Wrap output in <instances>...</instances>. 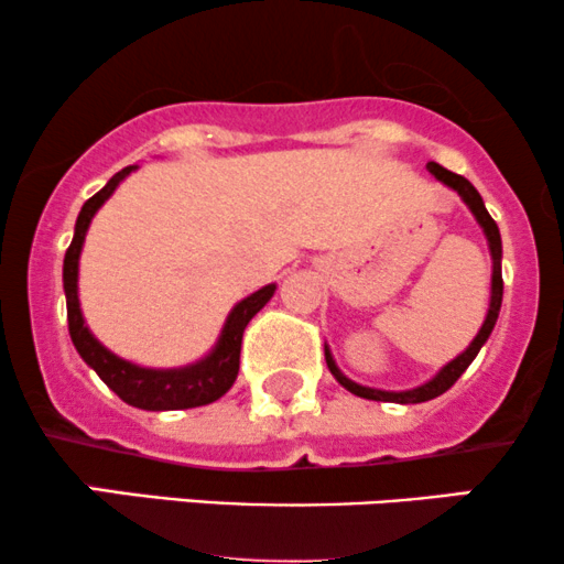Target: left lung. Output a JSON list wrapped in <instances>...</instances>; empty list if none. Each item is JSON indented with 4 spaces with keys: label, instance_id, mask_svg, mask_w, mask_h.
<instances>
[{
    "label": "left lung",
    "instance_id": "left-lung-1",
    "mask_svg": "<svg viewBox=\"0 0 564 564\" xmlns=\"http://www.w3.org/2000/svg\"><path fill=\"white\" fill-rule=\"evenodd\" d=\"M427 171L438 178L441 184H446L448 189H454L456 195L462 197V203L467 205L469 214L475 216V221L480 224L482 235H486L488 240V250H491V303H488V314H486V322H482V327L478 329V335L473 337V343L462 350L456 359H452L446 364V367H441L438 372L430 377L427 382H422V386L416 388H409V390H380V388H369V386H359V382H354L350 377H346L340 372V367L335 364V356L333 350H329L327 343H324V359H327V367L329 372L337 382H340L343 388L350 390L354 395H359V399H369V401H388V403H422V401H430V399H438V395L446 393L448 388L454 386L456 380H459L462 375L467 372L469 364L475 361V356L480 354V348L486 346V340L491 337L494 327H496V319H499V311H501V295H505V280H501V235H499V227H496V221L491 218V214L486 210V203H482L480 192L473 187V184L467 182L465 176L454 174V171L443 169V165L427 163Z\"/></svg>",
    "mask_w": 564,
    "mask_h": 564
}]
</instances>
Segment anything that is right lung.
Returning <instances> with one entry per match:
<instances>
[{
    "label": "right lung",
    "instance_id": "obj_1",
    "mask_svg": "<svg viewBox=\"0 0 564 564\" xmlns=\"http://www.w3.org/2000/svg\"><path fill=\"white\" fill-rule=\"evenodd\" d=\"M131 171H137V165H126V169L118 171L97 195H91L89 200L82 205V214L76 218L70 248L65 250L63 261V290L65 306H68L70 340L73 346H76L78 356H82V359L99 375V380H102L118 399L129 403V406L144 409V412H174V409L205 406V403H214L221 399V395L235 386L237 372H240V348L245 327H248V322L271 301L276 284H267V288L242 297V301L229 311L216 346L210 348L203 359L184 364V367H139V364L126 361L121 356H116L112 350L105 348L102 343L91 335V329L86 327L82 303H78V258H82L91 218H95L97 210L102 208L105 200L118 189V184H121Z\"/></svg>",
    "mask_w": 564,
    "mask_h": 564
}]
</instances>
